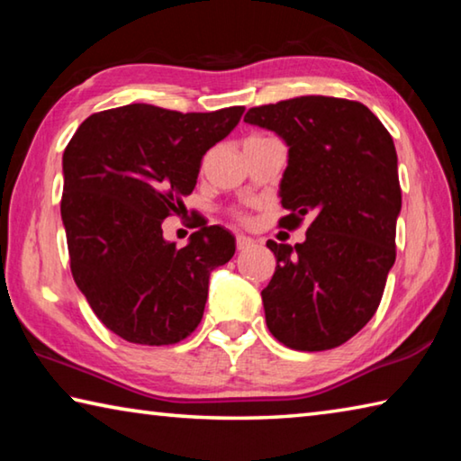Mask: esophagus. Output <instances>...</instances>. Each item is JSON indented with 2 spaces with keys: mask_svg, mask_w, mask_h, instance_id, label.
I'll use <instances>...</instances> for the list:
<instances>
[{
  "mask_svg": "<svg viewBox=\"0 0 461 461\" xmlns=\"http://www.w3.org/2000/svg\"><path fill=\"white\" fill-rule=\"evenodd\" d=\"M256 244V241L252 238H246V236H238L236 238V248L240 249V252H244V249H249Z\"/></svg>",
  "mask_w": 461,
  "mask_h": 461,
  "instance_id": "34e87169",
  "label": "esophagus"
}]
</instances>
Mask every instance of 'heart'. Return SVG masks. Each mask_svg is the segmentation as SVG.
<instances>
[{
  "instance_id": "b5f03b06",
  "label": "heart",
  "mask_w": 461,
  "mask_h": 461,
  "mask_svg": "<svg viewBox=\"0 0 461 461\" xmlns=\"http://www.w3.org/2000/svg\"><path fill=\"white\" fill-rule=\"evenodd\" d=\"M240 220H244V221H246V217H241V215H240Z\"/></svg>"
}]
</instances>
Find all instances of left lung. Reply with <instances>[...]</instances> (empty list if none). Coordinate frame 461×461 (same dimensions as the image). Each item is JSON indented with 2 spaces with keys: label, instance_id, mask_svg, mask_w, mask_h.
Listing matches in <instances>:
<instances>
[{
  "label": "left lung",
  "instance_id": "obj_1",
  "mask_svg": "<svg viewBox=\"0 0 461 461\" xmlns=\"http://www.w3.org/2000/svg\"><path fill=\"white\" fill-rule=\"evenodd\" d=\"M244 122L276 131L288 146L280 181L286 215L307 240H268L276 270L262 291L267 325L286 348H338L376 313L396 258L401 183L393 136L360 101L294 97L248 109Z\"/></svg>",
  "mask_w": 461,
  "mask_h": 461
}]
</instances>
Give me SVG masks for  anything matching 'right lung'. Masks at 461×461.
<instances>
[{
	"mask_svg": "<svg viewBox=\"0 0 461 461\" xmlns=\"http://www.w3.org/2000/svg\"><path fill=\"white\" fill-rule=\"evenodd\" d=\"M241 113V105L181 113L131 104L89 115L65 148L60 215L73 278L122 339L170 346L201 323L209 275L231 260L236 238L203 225L176 248L162 221L178 213L203 156Z\"/></svg>",
	"mask_w": 461,
	"mask_h": 461,
	"instance_id": "right-lung-1",
	"label": "right lung"
}]
</instances>
